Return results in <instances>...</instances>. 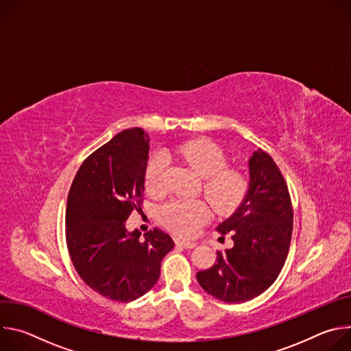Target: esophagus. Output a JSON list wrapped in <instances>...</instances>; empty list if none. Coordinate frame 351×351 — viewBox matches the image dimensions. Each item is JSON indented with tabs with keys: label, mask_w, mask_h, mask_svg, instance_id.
Returning a JSON list of instances; mask_svg holds the SVG:
<instances>
[{
	"label": "esophagus",
	"mask_w": 351,
	"mask_h": 351,
	"mask_svg": "<svg viewBox=\"0 0 351 351\" xmlns=\"http://www.w3.org/2000/svg\"><path fill=\"white\" fill-rule=\"evenodd\" d=\"M175 243H176V245H180L183 248H194L197 245V243H194V241H187V240H180V239H176Z\"/></svg>",
	"instance_id": "1"
}]
</instances>
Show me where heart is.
Listing matches in <instances>:
<instances>
[{
  "label": "heart",
  "instance_id": "1",
  "mask_svg": "<svg viewBox=\"0 0 351 351\" xmlns=\"http://www.w3.org/2000/svg\"><path fill=\"white\" fill-rule=\"evenodd\" d=\"M169 156L204 178V194L219 214H229L239 207L247 191V180L237 169L226 168V156L215 143L206 138L190 140L172 148ZM165 167L164 154H154L149 158L145 168V187L152 194L165 191ZM210 218L211 208L203 199H173L161 211L164 225L179 236H193Z\"/></svg>",
  "mask_w": 351,
  "mask_h": 351
}]
</instances>
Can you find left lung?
Segmentation results:
<instances>
[{"label": "left lung", "instance_id": "1", "mask_svg": "<svg viewBox=\"0 0 351 351\" xmlns=\"http://www.w3.org/2000/svg\"><path fill=\"white\" fill-rule=\"evenodd\" d=\"M247 164V193L217 228L221 234L230 232L233 247L197 272L199 286L225 303H244L264 293L282 271L291 240L293 208L279 168L260 148Z\"/></svg>", "mask_w": 351, "mask_h": 351}]
</instances>
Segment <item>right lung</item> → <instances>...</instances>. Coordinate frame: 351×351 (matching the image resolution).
Segmentation results:
<instances>
[{
    "label": "right lung",
    "instance_id": "1",
    "mask_svg": "<svg viewBox=\"0 0 351 351\" xmlns=\"http://www.w3.org/2000/svg\"><path fill=\"white\" fill-rule=\"evenodd\" d=\"M149 138L126 129L99 147L79 168L66 204V244L73 267L94 291L129 303L157 283L172 237L158 228L129 232L126 221L140 208Z\"/></svg>",
    "mask_w": 351,
    "mask_h": 351
}]
</instances>
